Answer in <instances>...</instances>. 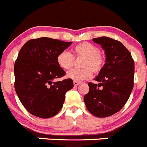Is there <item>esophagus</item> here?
I'll return each instance as SVG.
<instances>
[{"label": "esophagus", "instance_id": "obj_1", "mask_svg": "<svg viewBox=\"0 0 147 147\" xmlns=\"http://www.w3.org/2000/svg\"><path fill=\"white\" fill-rule=\"evenodd\" d=\"M73 84H74V86H78V85L79 84H80V82H78V81H74L73 82Z\"/></svg>", "mask_w": 147, "mask_h": 147}]
</instances>
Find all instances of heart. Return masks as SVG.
I'll use <instances>...</instances> for the list:
<instances>
[{"label":"heart","instance_id":"obj_1","mask_svg":"<svg viewBox=\"0 0 147 147\" xmlns=\"http://www.w3.org/2000/svg\"><path fill=\"white\" fill-rule=\"evenodd\" d=\"M73 54L68 51L60 52L57 57L59 67L63 69H69L73 66L74 57H83L80 62L82 69H74L67 74V78L75 81L88 80L92 77L93 72L98 73L105 64V58L99 53L98 48L89 42H81L72 49Z\"/></svg>","mask_w":147,"mask_h":147}]
</instances>
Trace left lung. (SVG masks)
<instances>
[{"mask_svg":"<svg viewBox=\"0 0 147 147\" xmlns=\"http://www.w3.org/2000/svg\"><path fill=\"white\" fill-rule=\"evenodd\" d=\"M93 41L105 50L106 63L95 78L98 83H88L89 91L84 102L93 115L107 117L119 112L129 98L134 88V61L120 41L108 37Z\"/></svg>","mask_w":147,"mask_h":147,"instance_id":"obj_1","label":"left lung"}]
</instances>
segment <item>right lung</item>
I'll list each match as a JSON object with an SVG mask.
<instances>
[{"instance_id": "obj_1", "label": "right lung", "mask_w": 147, "mask_h": 147, "mask_svg": "<svg viewBox=\"0 0 147 147\" xmlns=\"http://www.w3.org/2000/svg\"><path fill=\"white\" fill-rule=\"evenodd\" d=\"M72 44L57 39H32L24 43L14 64V88L23 106L30 114L49 118L61 109L67 90L73 88L72 79L53 82L65 75L57 57Z\"/></svg>"}]
</instances>
